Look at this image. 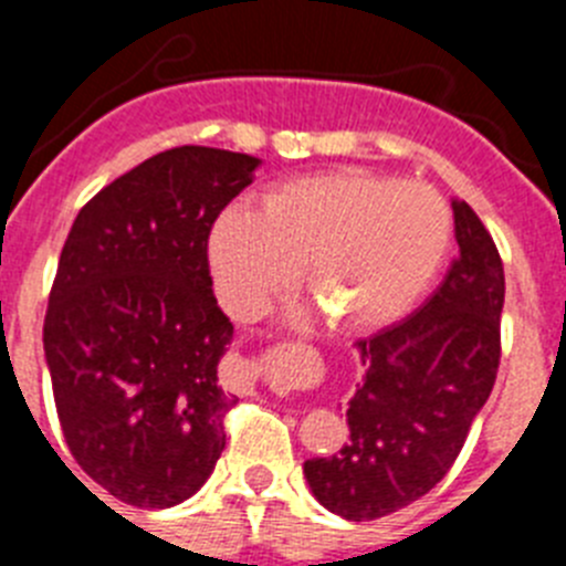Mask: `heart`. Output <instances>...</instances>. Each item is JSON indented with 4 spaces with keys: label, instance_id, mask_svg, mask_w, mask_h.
<instances>
[{
    "label": "heart",
    "instance_id": "b5f03b06",
    "mask_svg": "<svg viewBox=\"0 0 566 566\" xmlns=\"http://www.w3.org/2000/svg\"><path fill=\"white\" fill-rule=\"evenodd\" d=\"M451 240V209L417 181L343 169L280 184L263 212L229 207L209 232V269L221 306L258 317L306 289L332 328L368 332L413 306Z\"/></svg>",
    "mask_w": 566,
    "mask_h": 566
}]
</instances>
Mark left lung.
<instances>
[{"label":"left lung","mask_w":566,"mask_h":566,"mask_svg":"<svg viewBox=\"0 0 566 566\" xmlns=\"http://www.w3.org/2000/svg\"><path fill=\"white\" fill-rule=\"evenodd\" d=\"M459 254L437 292L397 326L359 339L365 377L348 402V442L303 464L314 499L348 522H374L437 488L488 402L502 357L504 269L464 201Z\"/></svg>","instance_id":"left-lung-1"}]
</instances>
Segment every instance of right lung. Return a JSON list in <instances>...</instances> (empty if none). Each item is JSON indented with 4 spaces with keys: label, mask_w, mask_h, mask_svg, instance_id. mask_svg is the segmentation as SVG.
I'll return each instance as SVG.
<instances>
[{
    "label": "right lung",
    "mask_w": 566,
    "mask_h": 566,
    "mask_svg": "<svg viewBox=\"0 0 566 566\" xmlns=\"http://www.w3.org/2000/svg\"><path fill=\"white\" fill-rule=\"evenodd\" d=\"M258 167L214 147L158 153L84 203L64 240L44 359L70 453L118 502L181 504L227 448L238 397L218 385V363L234 328L207 243Z\"/></svg>",
    "instance_id": "add662e5"
}]
</instances>
